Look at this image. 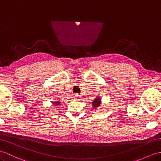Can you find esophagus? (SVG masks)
Segmentation results:
<instances>
[{"label": "esophagus", "instance_id": "obj_1", "mask_svg": "<svg viewBox=\"0 0 161 161\" xmlns=\"http://www.w3.org/2000/svg\"><path fill=\"white\" fill-rule=\"evenodd\" d=\"M80 96H81V95H80L79 94H75V95H74V98H75V99H77V100H79L80 98V97H81Z\"/></svg>", "mask_w": 161, "mask_h": 161}]
</instances>
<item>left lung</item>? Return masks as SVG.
<instances>
[{
    "label": "left lung",
    "instance_id": "8db88e82",
    "mask_svg": "<svg viewBox=\"0 0 161 161\" xmlns=\"http://www.w3.org/2000/svg\"><path fill=\"white\" fill-rule=\"evenodd\" d=\"M101 103V98H97L95 100H94V101L92 102V106L94 108H97L98 106L100 105Z\"/></svg>",
    "mask_w": 161,
    "mask_h": 161
}]
</instances>
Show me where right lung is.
I'll list each match as a JSON object with an SVG mask.
<instances>
[{"label": "right lung", "mask_w": 161, "mask_h": 161, "mask_svg": "<svg viewBox=\"0 0 161 161\" xmlns=\"http://www.w3.org/2000/svg\"><path fill=\"white\" fill-rule=\"evenodd\" d=\"M52 103L53 104V105H59V103H60V102H52Z\"/></svg>", "instance_id": "right-lung-1"}]
</instances>
